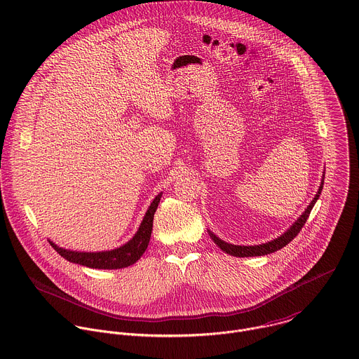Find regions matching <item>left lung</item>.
<instances>
[{
  "instance_id": "obj_1",
  "label": "left lung",
  "mask_w": 359,
  "mask_h": 359,
  "mask_svg": "<svg viewBox=\"0 0 359 359\" xmlns=\"http://www.w3.org/2000/svg\"><path fill=\"white\" fill-rule=\"evenodd\" d=\"M323 184H325V172L322 175V181H320V187L315 195V198L312 199V202L309 203V206L305 209V212L294 222V224L287 230L284 231V234H281L280 237H277L276 239H271L269 242H264V243H259V245H234V243H229L226 241H223L222 238H219L216 234H213L210 230H208L210 238L213 239L217 246L224 250L226 253L231 255V256H237V257H248V256H263V255H269V253H273L281 248H284L287 243H290L292 239L295 238L298 236V233L301 231V229L304 227V224L306 223L309 215H311V210L313 209L315 203L318 202L320 194H322V189H323Z\"/></svg>"
}]
</instances>
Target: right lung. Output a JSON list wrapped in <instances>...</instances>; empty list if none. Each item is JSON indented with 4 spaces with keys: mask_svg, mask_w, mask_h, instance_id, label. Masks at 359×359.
Here are the masks:
<instances>
[{
    "mask_svg": "<svg viewBox=\"0 0 359 359\" xmlns=\"http://www.w3.org/2000/svg\"><path fill=\"white\" fill-rule=\"evenodd\" d=\"M161 195L163 192H160L150 203L136 234L126 243L121 245L120 248H116L111 250H102V252H81V250H71V249L61 248L50 239L48 242L64 259H67L71 263H76L90 269H104V270L128 267L140 259V256L144 253L149 245L151 230H153V217L160 203Z\"/></svg>",
    "mask_w": 359,
    "mask_h": 359,
    "instance_id": "obj_1",
    "label": "right lung"
}]
</instances>
